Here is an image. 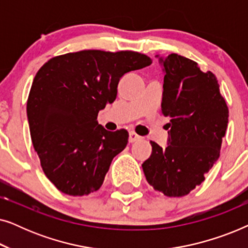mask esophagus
I'll use <instances>...</instances> for the list:
<instances>
[{
  "label": "esophagus",
  "mask_w": 248,
  "mask_h": 248,
  "mask_svg": "<svg viewBox=\"0 0 248 248\" xmlns=\"http://www.w3.org/2000/svg\"><path fill=\"white\" fill-rule=\"evenodd\" d=\"M141 139L142 138L140 137V135L134 133V132H130V134H128V141H130V143H134V142L140 141Z\"/></svg>",
  "instance_id": "34e87169"
}]
</instances>
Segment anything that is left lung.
<instances>
[{
  "mask_svg": "<svg viewBox=\"0 0 248 248\" xmlns=\"http://www.w3.org/2000/svg\"><path fill=\"white\" fill-rule=\"evenodd\" d=\"M159 62L165 72L161 113L170 117L168 145L150 141L152 154L142 168L155 191L179 198L201 184L218 160L229 110L211 71L178 54Z\"/></svg>",
  "mask_w": 248,
  "mask_h": 248,
  "instance_id": "1",
  "label": "left lung"
}]
</instances>
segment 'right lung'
I'll use <instances>...</instances> for the list:
<instances>
[{
    "mask_svg": "<svg viewBox=\"0 0 248 248\" xmlns=\"http://www.w3.org/2000/svg\"><path fill=\"white\" fill-rule=\"evenodd\" d=\"M144 54L88 49L55 56L32 81L28 101L30 135L46 177L59 191L88 195L103 185L128 133L105 130L99 110L114 103L125 73L150 65Z\"/></svg>",
    "mask_w": 248,
    "mask_h": 248,
    "instance_id": "right-lung-1",
    "label": "right lung"
}]
</instances>
